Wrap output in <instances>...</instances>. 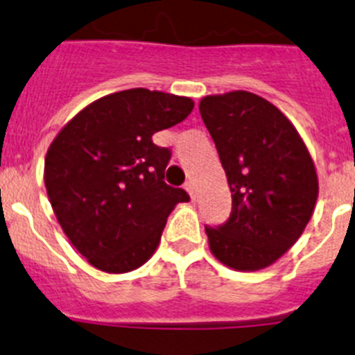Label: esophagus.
Returning a JSON list of instances; mask_svg holds the SVG:
<instances>
[{
  "label": "esophagus",
  "instance_id": "esophagus-1",
  "mask_svg": "<svg viewBox=\"0 0 355 355\" xmlns=\"http://www.w3.org/2000/svg\"><path fill=\"white\" fill-rule=\"evenodd\" d=\"M184 190L188 192L190 199H196V184H193V181H187V183H184Z\"/></svg>",
  "mask_w": 355,
  "mask_h": 355
}]
</instances>
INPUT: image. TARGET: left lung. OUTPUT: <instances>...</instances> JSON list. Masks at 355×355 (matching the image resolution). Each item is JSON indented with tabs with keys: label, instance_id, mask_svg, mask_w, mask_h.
I'll return each instance as SVG.
<instances>
[{
	"label": "left lung",
	"instance_id": "left-lung-1",
	"mask_svg": "<svg viewBox=\"0 0 355 355\" xmlns=\"http://www.w3.org/2000/svg\"><path fill=\"white\" fill-rule=\"evenodd\" d=\"M200 117L233 197L229 220L206 227L209 250L238 272L270 266L300 238L315 211L318 175L290 119L247 90L206 96Z\"/></svg>",
	"mask_w": 355,
	"mask_h": 355
}]
</instances>
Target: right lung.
I'll return each instance as SVG.
<instances>
[{"mask_svg":"<svg viewBox=\"0 0 355 355\" xmlns=\"http://www.w3.org/2000/svg\"><path fill=\"white\" fill-rule=\"evenodd\" d=\"M190 97L130 89L99 97L56 135L44 162V183L56 220L97 270H137L158 249L178 202L190 197L168 187L167 147L156 131L183 122Z\"/></svg>","mask_w":355,"mask_h":355,"instance_id":"right-lung-1","label":"right lung"}]
</instances>
